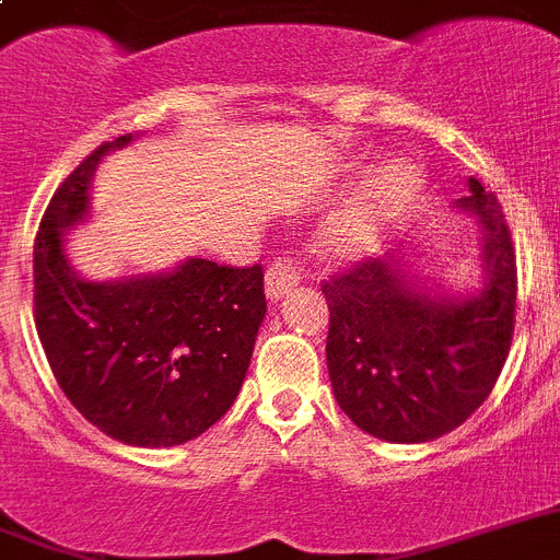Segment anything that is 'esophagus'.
Segmentation results:
<instances>
[{
    "instance_id": "1",
    "label": "esophagus",
    "mask_w": 560,
    "mask_h": 560,
    "mask_svg": "<svg viewBox=\"0 0 560 560\" xmlns=\"http://www.w3.org/2000/svg\"><path fill=\"white\" fill-rule=\"evenodd\" d=\"M299 287V273L290 265V259H279L276 265H270L268 273H265V295L268 301L284 299L287 292Z\"/></svg>"
}]
</instances>
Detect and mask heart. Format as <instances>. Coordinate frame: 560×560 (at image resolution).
I'll list each match as a JSON object with an SVG mask.
<instances>
[{
	"label": "heart",
	"mask_w": 560,
	"mask_h": 560,
	"mask_svg": "<svg viewBox=\"0 0 560 560\" xmlns=\"http://www.w3.org/2000/svg\"><path fill=\"white\" fill-rule=\"evenodd\" d=\"M427 186L421 164L407 159L385 161L349 203L337 209L317 236V248L331 261H357L374 254L390 225L416 206Z\"/></svg>",
	"instance_id": "obj_1"
}]
</instances>
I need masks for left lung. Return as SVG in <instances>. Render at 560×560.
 Here are the masks:
<instances>
[{
	"instance_id": "8db88e82",
	"label": "left lung",
	"mask_w": 560,
	"mask_h": 560,
	"mask_svg": "<svg viewBox=\"0 0 560 560\" xmlns=\"http://www.w3.org/2000/svg\"><path fill=\"white\" fill-rule=\"evenodd\" d=\"M452 211L477 223L480 287L418 279L407 250L324 281L326 365L340 410L387 443H427L460 427L500 380L516 312V254L500 203L477 178Z\"/></svg>"
}]
</instances>
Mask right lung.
I'll return each instance as SVG.
<instances>
[{
  "instance_id": "right-lung-1",
  "label": "right lung",
  "mask_w": 560,
  "mask_h": 560,
  "mask_svg": "<svg viewBox=\"0 0 560 560\" xmlns=\"http://www.w3.org/2000/svg\"><path fill=\"white\" fill-rule=\"evenodd\" d=\"M136 136L100 144L49 200L33 250L35 329L85 421L119 443L161 450L229 412L268 306L259 265L186 256L175 268L108 281L74 270L69 231L89 220L100 161Z\"/></svg>"
}]
</instances>
